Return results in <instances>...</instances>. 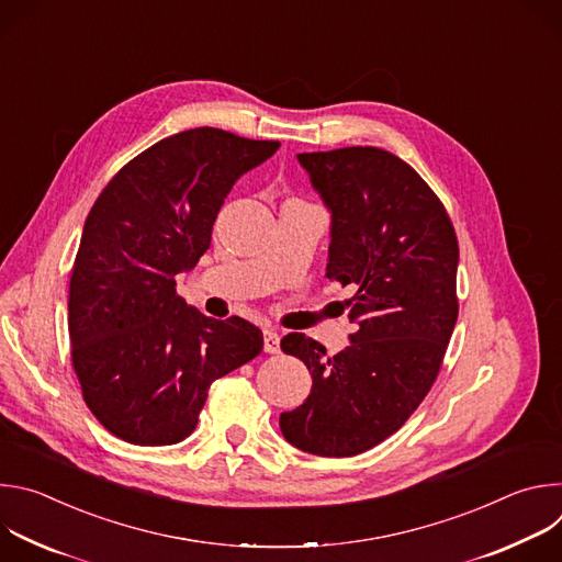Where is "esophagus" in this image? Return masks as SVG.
I'll return each instance as SVG.
<instances>
[{"mask_svg":"<svg viewBox=\"0 0 562 562\" xmlns=\"http://www.w3.org/2000/svg\"><path fill=\"white\" fill-rule=\"evenodd\" d=\"M265 351L267 353L280 351V334L276 329H265Z\"/></svg>","mask_w":562,"mask_h":562,"instance_id":"obj_1","label":"esophagus"}]
</instances>
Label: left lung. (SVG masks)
<instances>
[{
    "instance_id": "1",
    "label": "left lung",
    "mask_w": 562,
    "mask_h": 562,
    "mask_svg": "<svg viewBox=\"0 0 562 562\" xmlns=\"http://www.w3.org/2000/svg\"><path fill=\"white\" fill-rule=\"evenodd\" d=\"M297 159L331 211L327 278L356 289L358 331L336 356L304 334L282 338L313 384L280 429L306 453L347 458L395 434L429 393L458 319V239L438 195L393 153L347 146Z\"/></svg>"
}]
</instances>
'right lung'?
Here are the masks:
<instances>
[{"label":"right lung","mask_w":562,"mask_h":562,"mask_svg":"<svg viewBox=\"0 0 562 562\" xmlns=\"http://www.w3.org/2000/svg\"><path fill=\"white\" fill-rule=\"evenodd\" d=\"M280 142L222 128L159 139L104 187L68 286L72 369L93 416L131 445L193 434L213 380L254 360L262 331L187 306L176 276L211 245L224 198Z\"/></svg>","instance_id":"add662e5"}]
</instances>
